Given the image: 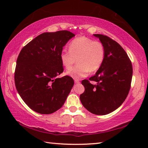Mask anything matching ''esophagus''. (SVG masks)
I'll list each match as a JSON object with an SVG mask.
<instances>
[{
	"label": "esophagus",
	"instance_id": "34e87169",
	"mask_svg": "<svg viewBox=\"0 0 148 148\" xmlns=\"http://www.w3.org/2000/svg\"><path fill=\"white\" fill-rule=\"evenodd\" d=\"M74 83H76V84H77V83H80L79 79H74Z\"/></svg>",
	"mask_w": 148,
	"mask_h": 148
}]
</instances>
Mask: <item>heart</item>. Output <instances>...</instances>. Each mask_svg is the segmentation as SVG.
Instances as JSON below:
<instances>
[{"label":"heart","mask_w":148,"mask_h":148,"mask_svg":"<svg viewBox=\"0 0 148 148\" xmlns=\"http://www.w3.org/2000/svg\"><path fill=\"white\" fill-rule=\"evenodd\" d=\"M69 48V50L62 49L60 57L67 71H70L77 59L78 65L67 72L74 79L85 77L90 71L93 72L99 70L104 61L105 47L99 40L85 36L78 37L71 40Z\"/></svg>","instance_id":"1"}]
</instances>
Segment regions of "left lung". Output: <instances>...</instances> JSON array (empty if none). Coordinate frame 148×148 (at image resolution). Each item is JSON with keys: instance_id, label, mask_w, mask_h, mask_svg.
Masks as SVG:
<instances>
[{"instance_id": "left-lung-1", "label": "left lung", "mask_w": 148, "mask_h": 148, "mask_svg": "<svg viewBox=\"0 0 148 148\" xmlns=\"http://www.w3.org/2000/svg\"><path fill=\"white\" fill-rule=\"evenodd\" d=\"M100 39L106 49L101 67L89 80L82 81L84 92L80 95L83 106L97 115L114 111L125 101L131 87L133 69L124 49L108 36L93 34ZM96 83L93 85L90 81Z\"/></svg>"}]
</instances>
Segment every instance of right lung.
Instances as JSON below:
<instances>
[{
  "mask_svg": "<svg viewBox=\"0 0 148 148\" xmlns=\"http://www.w3.org/2000/svg\"><path fill=\"white\" fill-rule=\"evenodd\" d=\"M75 36L67 30L45 32L21 49L14 71L16 90L25 103L40 114L60 109L74 85L69 76L57 78L64 71L60 53Z\"/></svg>",
  "mask_w": 148,
  "mask_h": 148,
  "instance_id": "add662e5",
  "label": "right lung"
}]
</instances>
